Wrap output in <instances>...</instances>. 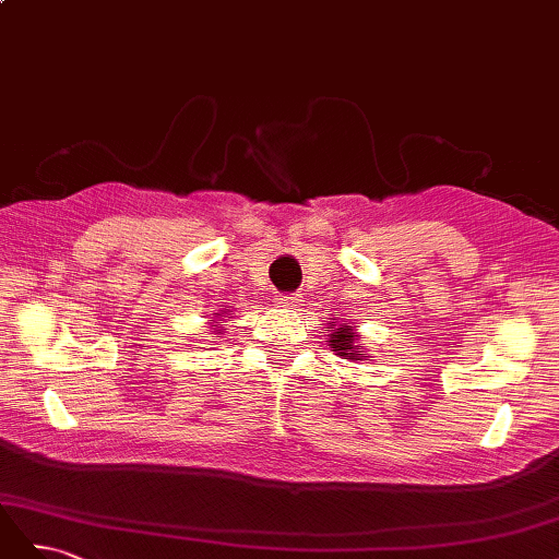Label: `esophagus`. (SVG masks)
I'll list each match as a JSON object with an SVG mask.
<instances>
[{"label": "esophagus", "instance_id": "34e87169", "mask_svg": "<svg viewBox=\"0 0 559 559\" xmlns=\"http://www.w3.org/2000/svg\"><path fill=\"white\" fill-rule=\"evenodd\" d=\"M298 302V296H275V306L280 308H294Z\"/></svg>", "mask_w": 559, "mask_h": 559}]
</instances>
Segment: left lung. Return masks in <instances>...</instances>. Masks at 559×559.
<instances>
[{
    "mask_svg": "<svg viewBox=\"0 0 559 559\" xmlns=\"http://www.w3.org/2000/svg\"><path fill=\"white\" fill-rule=\"evenodd\" d=\"M329 337L326 343L331 345V352L337 357L349 359V361H364V347L359 343V331L354 324H345V321H329Z\"/></svg>",
    "mask_w": 559,
    "mask_h": 559,
    "instance_id": "left-lung-1",
    "label": "left lung"
}]
</instances>
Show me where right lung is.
<instances>
[{
	"label": "right lung",
	"instance_id": "obj_1",
	"mask_svg": "<svg viewBox=\"0 0 559 559\" xmlns=\"http://www.w3.org/2000/svg\"><path fill=\"white\" fill-rule=\"evenodd\" d=\"M214 316L217 317L216 322L213 321V317L212 319H210V321H212V324L216 326V329H214V333H222V331H226V329H224V317H226V314H224V312H222V314H218V312H214ZM216 337H222V335H216Z\"/></svg>",
	"mask_w": 559,
	"mask_h": 559
}]
</instances>
